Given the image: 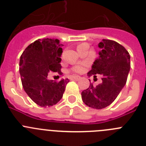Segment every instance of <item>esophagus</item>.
<instances>
[{
    "label": "esophagus",
    "mask_w": 146,
    "mask_h": 146,
    "mask_svg": "<svg viewBox=\"0 0 146 146\" xmlns=\"http://www.w3.org/2000/svg\"><path fill=\"white\" fill-rule=\"evenodd\" d=\"M72 79L74 80H80L81 79V77L80 76H74V77H72Z\"/></svg>",
    "instance_id": "obj_1"
}]
</instances>
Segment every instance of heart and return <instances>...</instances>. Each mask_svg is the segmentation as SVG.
Segmentation results:
<instances>
[{"mask_svg": "<svg viewBox=\"0 0 146 146\" xmlns=\"http://www.w3.org/2000/svg\"><path fill=\"white\" fill-rule=\"evenodd\" d=\"M86 64H80V65L76 66H74L73 69H72V71L75 73H77V74H82L83 72L86 71Z\"/></svg>", "mask_w": 146, "mask_h": 146, "instance_id": "b5f03b06", "label": "heart"}]
</instances>
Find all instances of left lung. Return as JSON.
<instances>
[{"mask_svg":"<svg viewBox=\"0 0 146 146\" xmlns=\"http://www.w3.org/2000/svg\"><path fill=\"white\" fill-rule=\"evenodd\" d=\"M101 50L88 76H102V82L96 86L92 83L81 93L83 102L91 108L102 109L114 102L126 85L130 70V55L118 42L103 39L98 44ZM90 81V80H89Z\"/></svg>","mask_w":146,"mask_h":146,"instance_id":"8db88e82","label":"left lung"}]
</instances>
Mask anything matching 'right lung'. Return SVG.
Returning a JSON list of instances; mask_svg holds the SVG:
<instances>
[{"label": "right lung", "mask_w": 146, "mask_h": 146, "mask_svg": "<svg viewBox=\"0 0 146 146\" xmlns=\"http://www.w3.org/2000/svg\"><path fill=\"white\" fill-rule=\"evenodd\" d=\"M62 46L58 39H38L28 45L20 56V74L23 88L41 107L57 104L69 82V79H62L59 82L47 80L50 72L62 74L60 64Z\"/></svg>", "instance_id": "1"}]
</instances>
